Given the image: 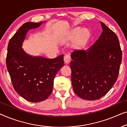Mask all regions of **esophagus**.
I'll list each match as a JSON object with an SVG mask.
<instances>
[{"label": "esophagus", "instance_id": "1", "mask_svg": "<svg viewBox=\"0 0 127 127\" xmlns=\"http://www.w3.org/2000/svg\"><path fill=\"white\" fill-rule=\"evenodd\" d=\"M65 64H68L70 62V57L69 55H65L64 58Z\"/></svg>", "mask_w": 127, "mask_h": 127}]
</instances>
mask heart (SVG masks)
<instances>
[{"mask_svg": "<svg viewBox=\"0 0 127 127\" xmlns=\"http://www.w3.org/2000/svg\"><path fill=\"white\" fill-rule=\"evenodd\" d=\"M77 36V37L74 44L75 48H79L84 44L85 41L89 36V32L86 28L81 29L80 28H76L69 33L67 39L69 40H72Z\"/></svg>", "mask_w": 127, "mask_h": 127, "instance_id": "obj_1", "label": "heart"}]
</instances>
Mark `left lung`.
<instances>
[{"instance_id":"1","label":"left lung","mask_w":127,"mask_h":127,"mask_svg":"<svg viewBox=\"0 0 127 127\" xmlns=\"http://www.w3.org/2000/svg\"><path fill=\"white\" fill-rule=\"evenodd\" d=\"M100 24L103 32L96 42L88 50L71 54L73 91L86 100L98 99L108 93L117 80L122 60L117 35Z\"/></svg>"}]
</instances>
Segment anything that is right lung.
Listing matches in <instances>:
<instances>
[{
  "label": "right lung",
  "mask_w": 127,
  "mask_h": 127,
  "mask_svg": "<svg viewBox=\"0 0 127 127\" xmlns=\"http://www.w3.org/2000/svg\"><path fill=\"white\" fill-rule=\"evenodd\" d=\"M43 23L23 24L10 40L7 47L6 66L14 88L22 98L32 102L43 101L51 95L55 76L64 65V55L48 59L32 56L22 48L29 30Z\"/></svg>",
  "instance_id": "add662e5"
}]
</instances>
